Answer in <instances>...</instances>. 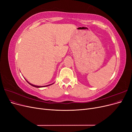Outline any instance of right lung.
Listing matches in <instances>:
<instances>
[{
  "label": "right lung",
  "mask_w": 132,
  "mask_h": 132,
  "mask_svg": "<svg viewBox=\"0 0 132 132\" xmlns=\"http://www.w3.org/2000/svg\"><path fill=\"white\" fill-rule=\"evenodd\" d=\"M26 80V79H25ZM27 81V80H26ZM27 82L30 85H31V86H34V87H38V88H39V87H46V86H50V85H52V84H53L54 83H52V84H49V85H45V86H36V85H33V84H31L30 82H29V81H27Z\"/></svg>",
  "instance_id": "add662e5"
}]
</instances>
